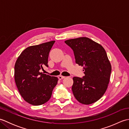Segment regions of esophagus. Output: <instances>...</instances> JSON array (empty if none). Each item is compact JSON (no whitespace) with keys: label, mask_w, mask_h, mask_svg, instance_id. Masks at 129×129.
Listing matches in <instances>:
<instances>
[{"label":"esophagus","mask_w":129,"mask_h":129,"mask_svg":"<svg viewBox=\"0 0 129 129\" xmlns=\"http://www.w3.org/2000/svg\"><path fill=\"white\" fill-rule=\"evenodd\" d=\"M58 78H59V80H61V79L65 78V76H62V75H60V76H58Z\"/></svg>","instance_id":"1"}]
</instances>
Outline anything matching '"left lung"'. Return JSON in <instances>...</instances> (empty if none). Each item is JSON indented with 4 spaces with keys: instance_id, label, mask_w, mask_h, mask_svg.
I'll return each instance as SVG.
<instances>
[{
    "instance_id": "1",
    "label": "left lung",
    "mask_w": 129,
    "mask_h": 129,
    "mask_svg": "<svg viewBox=\"0 0 129 129\" xmlns=\"http://www.w3.org/2000/svg\"><path fill=\"white\" fill-rule=\"evenodd\" d=\"M65 43L73 50L75 62L84 67L83 78H73V94L81 104L94 103L105 94L110 81L111 65L106 51L86 37L69 39Z\"/></svg>"
}]
</instances>
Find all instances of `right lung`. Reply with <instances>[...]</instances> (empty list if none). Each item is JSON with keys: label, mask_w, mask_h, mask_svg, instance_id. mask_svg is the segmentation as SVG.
Masks as SVG:
<instances>
[{"label": "right lung", "mask_w": 129, "mask_h": 129, "mask_svg": "<svg viewBox=\"0 0 129 129\" xmlns=\"http://www.w3.org/2000/svg\"><path fill=\"white\" fill-rule=\"evenodd\" d=\"M55 41L29 46L15 62L14 79L23 99L34 106L43 105L50 99L58 78L40 72L48 67V56Z\"/></svg>", "instance_id": "right-lung-1"}]
</instances>
